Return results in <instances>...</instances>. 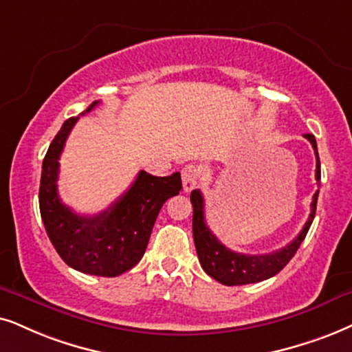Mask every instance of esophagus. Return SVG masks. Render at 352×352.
Returning <instances> with one entry per match:
<instances>
[{
	"mask_svg": "<svg viewBox=\"0 0 352 352\" xmlns=\"http://www.w3.org/2000/svg\"><path fill=\"white\" fill-rule=\"evenodd\" d=\"M199 180V168L193 164L190 166H185L182 168V182H184V190L185 191H191L193 188H197Z\"/></svg>",
	"mask_w": 352,
	"mask_h": 352,
	"instance_id": "34e87169",
	"label": "esophagus"
}]
</instances>
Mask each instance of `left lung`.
I'll return each mask as SVG.
<instances>
[{"instance_id":"obj_1","label":"left lung","mask_w":352,"mask_h":352,"mask_svg":"<svg viewBox=\"0 0 352 352\" xmlns=\"http://www.w3.org/2000/svg\"><path fill=\"white\" fill-rule=\"evenodd\" d=\"M304 136L310 141V144H312V148L315 151V157H317L315 179L320 182L322 173H320L317 141H315L314 135ZM190 199L191 204H193L195 247H197L201 268L206 271V274L214 278L216 281H219L221 284H226V286H242V284L265 281V279L271 278V276L278 274L279 271L291 261V258L296 255L297 250H299L302 240L305 239L310 226H312L315 211H317L318 190L315 191L312 204H310L309 219H307L299 235H297L289 245L279 248V250H276L273 253H266V255H245V253L232 252L230 248L222 245L216 235L211 232V229L206 226V221H204V199L201 191H191Z\"/></svg>"}]
</instances>
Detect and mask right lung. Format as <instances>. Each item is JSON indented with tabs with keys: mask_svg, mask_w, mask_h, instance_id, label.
<instances>
[{
	"mask_svg": "<svg viewBox=\"0 0 352 352\" xmlns=\"http://www.w3.org/2000/svg\"><path fill=\"white\" fill-rule=\"evenodd\" d=\"M99 102H92L91 112ZM79 117L66 120L53 138L42 164L40 216L58 255L86 274L115 278L131 270L148 247L162 204L182 190L180 173L154 177L141 170L128 191L112 206L94 216L76 214L58 197L60 155Z\"/></svg>",
	"mask_w": 352,
	"mask_h": 352,
	"instance_id": "add662e5",
	"label": "right lung"
}]
</instances>
